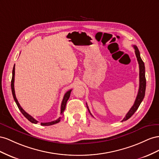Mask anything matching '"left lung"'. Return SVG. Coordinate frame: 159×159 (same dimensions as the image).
I'll return each instance as SVG.
<instances>
[{
	"mask_svg": "<svg viewBox=\"0 0 159 159\" xmlns=\"http://www.w3.org/2000/svg\"><path fill=\"white\" fill-rule=\"evenodd\" d=\"M133 47L134 48L136 57L137 58V61L139 65V92L137 94V98H136L133 106L130 108V109L129 110L127 114L126 115L125 117L124 118L123 120H122V122L125 121L126 120H128L129 119H130V118L133 115V114L136 112V111L138 109L139 107L140 106V103H141L144 97L145 90H146V78H145V67H144V62L141 59V58H140V52L139 51L137 47L136 46V45H133ZM86 105H87V107L88 108L89 112H90V114L91 115L87 104L86 103Z\"/></svg>",
	"mask_w": 159,
	"mask_h": 159,
	"instance_id": "left-lung-1",
	"label": "left lung"
}]
</instances>
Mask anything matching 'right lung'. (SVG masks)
<instances>
[{
  "instance_id": "right-lung-1",
  "label": "right lung",
  "mask_w": 159,
  "mask_h": 159,
  "mask_svg": "<svg viewBox=\"0 0 159 159\" xmlns=\"http://www.w3.org/2000/svg\"><path fill=\"white\" fill-rule=\"evenodd\" d=\"M15 66H14V67H13V69H12V80H11V90H12V96H13V98H14V100L15 101L16 104V105L18 107V108H19L20 111L22 112V114L27 119H28L30 122H31L32 123H34V124H37L38 121L34 119V118L30 116V115H29L28 113L26 112L24 110L23 108H22L20 104L19 103V101H17L16 99V95H15V87H14V82H15ZM72 91V89L69 90V91H67L65 94L64 95V97H63V99H62V103H61V115H63V112H64L65 111V109L66 108V102L68 100H69V97H70V93ZM62 119V117H59L58 119H57V120H54V121H51V122H41L40 123V125H43V126H50V125H54V124H57L58 123V122H59L61 119Z\"/></svg>"
}]
</instances>
